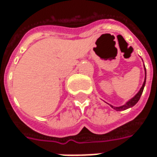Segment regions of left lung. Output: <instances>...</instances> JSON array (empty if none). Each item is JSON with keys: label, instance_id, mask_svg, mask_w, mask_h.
Wrapping results in <instances>:
<instances>
[{"label": "left lung", "instance_id": "8db88e82", "mask_svg": "<svg viewBox=\"0 0 157 157\" xmlns=\"http://www.w3.org/2000/svg\"><path fill=\"white\" fill-rule=\"evenodd\" d=\"M145 81H144V83H143V85H142L141 88L140 89V91L138 92V93L136 94V95L131 98L129 101L125 103L124 105L123 106H120V107H113V106H111L113 109H115L117 111H122V110H125V109H128L129 108H132L133 106H135L138 101L140 100V97H141V94L142 92H143V90H144V87H145V80H146V70H145Z\"/></svg>", "mask_w": 157, "mask_h": 157}]
</instances>
